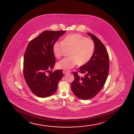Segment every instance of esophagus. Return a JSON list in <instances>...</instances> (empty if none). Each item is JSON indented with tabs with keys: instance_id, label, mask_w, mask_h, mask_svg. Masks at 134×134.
I'll return each instance as SVG.
<instances>
[{
	"instance_id": "esophagus-1",
	"label": "esophagus",
	"mask_w": 134,
	"mask_h": 134,
	"mask_svg": "<svg viewBox=\"0 0 134 134\" xmlns=\"http://www.w3.org/2000/svg\"><path fill=\"white\" fill-rule=\"evenodd\" d=\"M71 71L69 70H64L63 71V74H67V73H69V72H70Z\"/></svg>"
}]
</instances>
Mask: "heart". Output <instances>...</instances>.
<instances>
[{
    "instance_id": "heart-1",
    "label": "heart",
    "mask_w": 134,
    "mask_h": 134,
    "mask_svg": "<svg viewBox=\"0 0 134 134\" xmlns=\"http://www.w3.org/2000/svg\"><path fill=\"white\" fill-rule=\"evenodd\" d=\"M72 49L69 56L58 62V68L70 69L76 65H86L90 60L94 52L95 44L92 40L78 33L68 35L62 42H56L53 46V53L57 59L62 57L65 48Z\"/></svg>"
}]
</instances>
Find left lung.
I'll list each match as a JSON object with an SVG mask.
<instances>
[{"label": "left lung", "mask_w": 134, "mask_h": 134, "mask_svg": "<svg viewBox=\"0 0 134 134\" xmlns=\"http://www.w3.org/2000/svg\"><path fill=\"white\" fill-rule=\"evenodd\" d=\"M87 34L94 43V53L87 63L79 68V72L85 74L84 77L74 72V80L71 85L74 94L82 100L92 98L99 93L105 84L109 70V57L105 46L94 35Z\"/></svg>", "instance_id": "obj_1"}]
</instances>
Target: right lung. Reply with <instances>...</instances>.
Here are the masks:
<instances>
[{"mask_svg":"<svg viewBox=\"0 0 134 134\" xmlns=\"http://www.w3.org/2000/svg\"><path fill=\"white\" fill-rule=\"evenodd\" d=\"M65 31H45L34 38L24 53L23 74L26 82L34 94L46 98L57 90L58 82L63 76L60 69L52 70L56 63L53 46Z\"/></svg>","mask_w":134,"mask_h":134,"instance_id":"obj_1","label":"right lung"}]
</instances>
